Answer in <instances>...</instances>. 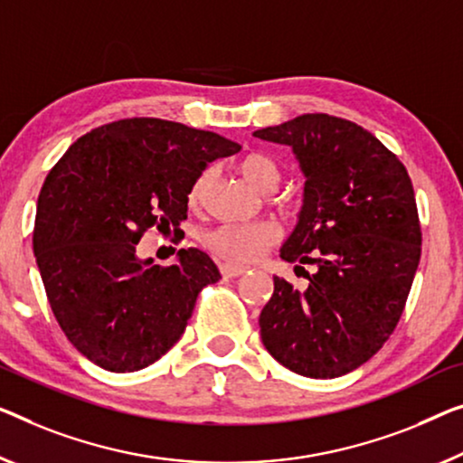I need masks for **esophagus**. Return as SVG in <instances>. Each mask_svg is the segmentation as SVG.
Here are the masks:
<instances>
[{"instance_id": "1", "label": "esophagus", "mask_w": 463, "mask_h": 463, "mask_svg": "<svg viewBox=\"0 0 463 463\" xmlns=\"http://www.w3.org/2000/svg\"><path fill=\"white\" fill-rule=\"evenodd\" d=\"M220 274H222L224 279H237V276L245 274V268L234 264H220Z\"/></svg>"}]
</instances>
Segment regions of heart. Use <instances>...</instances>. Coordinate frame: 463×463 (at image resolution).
<instances>
[{
    "label": "heart",
    "instance_id": "heart-1",
    "mask_svg": "<svg viewBox=\"0 0 463 463\" xmlns=\"http://www.w3.org/2000/svg\"><path fill=\"white\" fill-rule=\"evenodd\" d=\"M239 172L247 183L260 191H272L280 183V165L274 157L261 151H250L239 160ZM212 181V168H205L197 175L189 189V203L199 205L203 202L205 189ZM280 229L274 222L260 220L250 224H220L203 234V245L212 253L220 255L232 264H253L272 245L279 243Z\"/></svg>",
    "mask_w": 463,
    "mask_h": 463
}]
</instances>
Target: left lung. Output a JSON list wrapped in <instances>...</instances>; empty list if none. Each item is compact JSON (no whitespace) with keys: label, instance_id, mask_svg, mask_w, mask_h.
<instances>
[{"label":"left lung","instance_id":"obj_1","mask_svg":"<svg viewBox=\"0 0 463 463\" xmlns=\"http://www.w3.org/2000/svg\"><path fill=\"white\" fill-rule=\"evenodd\" d=\"M253 135L291 145L298 156L303 208L280 258L318 268L306 291L274 276L261 341L295 374L343 376L389 341L408 301L422 253L411 178L374 135L330 114Z\"/></svg>","mask_w":463,"mask_h":463}]
</instances>
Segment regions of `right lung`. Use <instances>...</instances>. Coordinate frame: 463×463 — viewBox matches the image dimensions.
Returning <instances> with one entry per match:
<instances>
[{"label": "right lung", "instance_id": "1", "mask_svg": "<svg viewBox=\"0 0 463 463\" xmlns=\"http://www.w3.org/2000/svg\"><path fill=\"white\" fill-rule=\"evenodd\" d=\"M239 149L181 122L124 118L82 135L53 165L33 250L55 320L87 360L135 372L181 339L218 268L199 250L157 266L137 258V245L151 229L181 231L199 172Z\"/></svg>", "mask_w": 463, "mask_h": 463}]
</instances>
